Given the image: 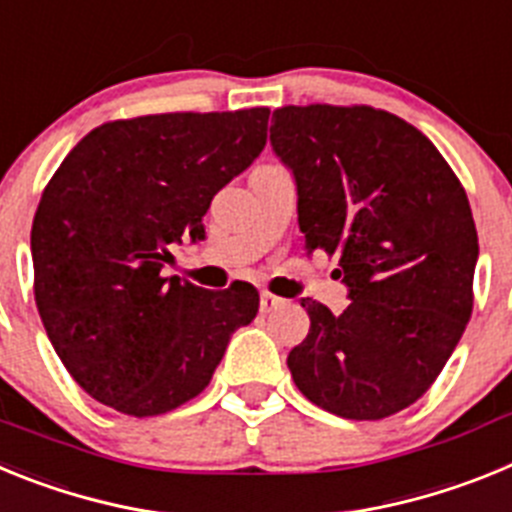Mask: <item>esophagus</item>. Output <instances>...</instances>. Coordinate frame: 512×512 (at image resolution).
I'll use <instances>...</instances> for the list:
<instances>
[{"label":"esophagus","mask_w":512,"mask_h":512,"mask_svg":"<svg viewBox=\"0 0 512 512\" xmlns=\"http://www.w3.org/2000/svg\"><path fill=\"white\" fill-rule=\"evenodd\" d=\"M287 305V300L284 297H277V295H271V292H261V312L264 315H269V312L279 310V307Z\"/></svg>","instance_id":"1"}]
</instances>
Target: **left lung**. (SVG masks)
<instances>
[{"instance_id": "1", "label": "left lung", "mask_w": 512, "mask_h": 512, "mask_svg": "<svg viewBox=\"0 0 512 512\" xmlns=\"http://www.w3.org/2000/svg\"><path fill=\"white\" fill-rule=\"evenodd\" d=\"M271 146L297 179L305 251L336 256L351 292L341 315L302 300L292 379L333 415L390 418L431 390L472 318L467 192L418 128L369 104L279 107Z\"/></svg>"}]
</instances>
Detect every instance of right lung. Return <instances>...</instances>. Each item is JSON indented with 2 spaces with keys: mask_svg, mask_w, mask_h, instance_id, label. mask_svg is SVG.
Listing matches in <instances>:
<instances>
[{
  "mask_svg": "<svg viewBox=\"0 0 512 512\" xmlns=\"http://www.w3.org/2000/svg\"><path fill=\"white\" fill-rule=\"evenodd\" d=\"M269 107L104 122L43 189L30 233L45 333L74 382L133 418L194 400L259 312L248 282L210 292L161 277L169 246L266 146Z\"/></svg>",
  "mask_w": 512,
  "mask_h": 512,
  "instance_id": "1",
  "label": "right lung"
}]
</instances>
